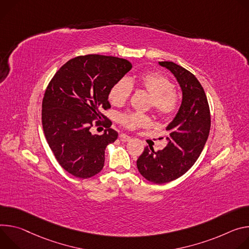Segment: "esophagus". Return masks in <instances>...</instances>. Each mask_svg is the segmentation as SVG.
Instances as JSON below:
<instances>
[{
  "label": "esophagus",
  "mask_w": 249,
  "mask_h": 249,
  "mask_svg": "<svg viewBox=\"0 0 249 249\" xmlns=\"http://www.w3.org/2000/svg\"><path fill=\"white\" fill-rule=\"evenodd\" d=\"M120 139L123 141V142H129L131 140V137L127 134H124V133H122L120 134Z\"/></svg>",
  "instance_id": "esophagus-1"
}]
</instances>
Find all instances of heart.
Returning <instances> with one entry per match:
<instances>
[{"instance_id": "1", "label": "heart", "mask_w": 249, "mask_h": 249, "mask_svg": "<svg viewBox=\"0 0 249 249\" xmlns=\"http://www.w3.org/2000/svg\"><path fill=\"white\" fill-rule=\"evenodd\" d=\"M134 84L150 95V106L160 118L168 119L178 110L179 98L173 91L174 84L167 77L157 72L142 73L129 82L124 79L118 81L109 90L110 103L118 107L124 105L131 95ZM120 122L129 129L148 126L151 124L150 118L141 113L124 114L120 117Z\"/></svg>"}]
</instances>
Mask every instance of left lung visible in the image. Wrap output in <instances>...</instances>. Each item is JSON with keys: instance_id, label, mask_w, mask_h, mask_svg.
<instances>
[{"instance_id": "1", "label": "left lung", "mask_w": 249, "mask_h": 249, "mask_svg": "<svg viewBox=\"0 0 249 249\" xmlns=\"http://www.w3.org/2000/svg\"><path fill=\"white\" fill-rule=\"evenodd\" d=\"M159 64L175 76L182 90V103L166 130L167 145L154 151L146 146L136 161L137 169L148 181L168 183L184 175L199 158L211 128V114L207 96L198 79L182 66L161 61Z\"/></svg>"}]
</instances>
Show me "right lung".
Returning <instances> with one entry per match:
<instances>
[{"label": "right lung", "instance_id": "right-lung-1", "mask_svg": "<svg viewBox=\"0 0 249 249\" xmlns=\"http://www.w3.org/2000/svg\"><path fill=\"white\" fill-rule=\"evenodd\" d=\"M132 65L124 58L89 54L66 62L53 76L42 100V127L47 143L61 167L71 175L87 179L104 167L107 145L115 142L118 132L102 112L110 107V88ZM108 129L92 135L90 127ZM96 121V123H93Z\"/></svg>", "mask_w": 249, "mask_h": 249}]
</instances>
